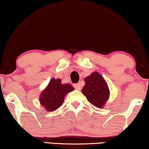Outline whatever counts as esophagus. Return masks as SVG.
<instances>
[{
	"label": "esophagus",
	"mask_w": 149,
	"mask_h": 149,
	"mask_svg": "<svg viewBox=\"0 0 149 149\" xmlns=\"http://www.w3.org/2000/svg\"><path fill=\"white\" fill-rule=\"evenodd\" d=\"M73 86H74V87L76 89H77V90H81V87H82V85H81V84L80 83H77V84H74V85H73Z\"/></svg>",
	"instance_id": "34e87169"
}]
</instances>
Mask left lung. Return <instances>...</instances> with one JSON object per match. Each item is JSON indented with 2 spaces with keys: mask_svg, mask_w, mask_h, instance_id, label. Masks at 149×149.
I'll return each mask as SVG.
<instances>
[{
  "mask_svg": "<svg viewBox=\"0 0 149 149\" xmlns=\"http://www.w3.org/2000/svg\"><path fill=\"white\" fill-rule=\"evenodd\" d=\"M82 93L87 100L94 107L102 109L109 97L110 91L107 83L98 72H92L84 79Z\"/></svg>",
  "mask_w": 149,
  "mask_h": 149,
  "instance_id": "obj_1",
  "label": "left lung"
}]
</instances>
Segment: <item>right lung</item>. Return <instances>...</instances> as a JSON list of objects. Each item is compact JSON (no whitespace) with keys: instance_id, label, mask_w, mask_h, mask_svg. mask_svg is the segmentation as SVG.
I'll use <instances>...</instances> for the list:
<instances>
[{"instance_id":"right-lung-1","label":"right lung","mask_w":149,"mask_h":149,"mask_svg":"<svg viewBox=\"0 0 149 149\" xmlns=\"http://www.w3.org/2000/svg\"><path fill=\"white\" fill-rule=\"evenodd\" d=\"M61 79H52L45 89L40 93V104L47 111H54L64 102L66 93L74 90V87L69 83L62 84Z\"/></svg>"}]
</instances>
